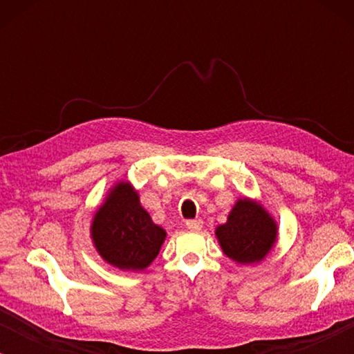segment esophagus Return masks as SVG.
I'll return each mask as SVG.
<instances>
[{
    "mask_svg": "<svg viewBox=\"0 0 354 354\" xmlns=\"http://www.w3.org/2000/svg\"><path fill=\"white\" fill-rule=\"evenodd\" d=\"M203 227V222L200 219H195V221H187V229L192 230V232H200Z\"/></svg>",
    "mask_w": 354,
    "mask_h": 354,
    "instance_id": "34e87169",
    "label": "esophagus"
}]
</instances>
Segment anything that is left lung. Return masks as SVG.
<instances>
[{"instance_id": "8db88e82", "label": "left lung", "mask_w": 354, "mask_h": 354, "mask_svg": "<svg viewBox=\"0 0 354 354\" xmlns=\"http://www.w3.org/2000/svg\"><path fill=\"white\" fill-rule=\"evenodd\" d=\"M214 235L227 258L236 264H259L279 240V225L264 205L243 196L235 201L225 224L216 227Z\"/></svg>"}]
</instances>
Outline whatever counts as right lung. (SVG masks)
I'll use <instances>...</instances> for the list:
<instances>
[{
  "instance_id": "obj_1",
  "label": "right lung",
  "mask_w": 354,
  "mask_h": 354,
  "mask_svg": "<svg viewBox=\"0 0 354 354\" xmlns=\"http://www.w3.org/2000/svg\"><path fill=\"white\" fill-rule=\"evenodd\" d=\"M167 232L154 224L129 180H119L106 192L90 224L96 253L109 266L142 272L156 259Z\"/></svg>"
}]
</instances>
